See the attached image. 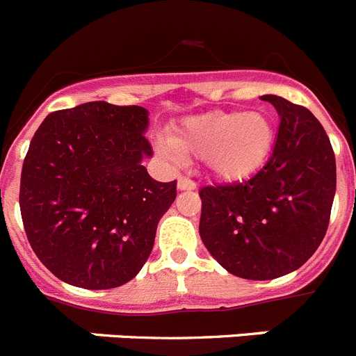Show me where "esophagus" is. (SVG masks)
Instances as JSON below:
<instances>
[{"instance_id": "esophagus-1", "label": "esophagus", "mask_w": 356, "mask_h": 356, "mask_svg": "<svg viewBox=\"0 0 356 356\" xmlns=\"http://www.w3.org/2000/svg\"><path fill=\"white\" fill-rule=\"evenodd\" d=\"M177 188L181 189V191H188V189L197 188V182H195L193 179H189V177H179Z\"/></svg>"}]
</instances>
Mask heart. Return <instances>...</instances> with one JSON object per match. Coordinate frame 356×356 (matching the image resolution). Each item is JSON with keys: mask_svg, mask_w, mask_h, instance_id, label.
Segmentation results:
<instances>
[{"mask_svg": "<svg viewBox=\"0 0 356 356\" xmlns=\"http://www.w3.org/2000/svg\"><path fill=\"white\" fill-rule=\"evenodd\" d=\"M274 144V121L257 111L207 112L186 119L172 135V145L179 152L205 156L207 167L225 181H241L257 174Z\"/></svg>", "mask_w": 356, "mask_h": 356, "instance_id": "heart-1", "label": "heart"}]
</instances>
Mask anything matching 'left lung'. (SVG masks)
Segmentation results:
<instances>
[{
  "label": "left lung",
  "mask_w": 356,
  "mask_h": 356,
  "mask_svg": "<svg viewBox=\"0 0 356 356\" xmlns=\"http://www.w3.org/2000/svg\"><path fill=\"white\" fill-rule=\"evenodd\" d=\"M281 115L270 158L245 181L200 189V237L230 274L281 277L313 257L327 234L335 154L323 126L302 105L265 95Z\"/></svg>",
  "instance_id": "obj_1"
}]
</instances>
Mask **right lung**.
Wrapping results in <instances>:
<instances>
[{
    "label": "right lung",
    "instance_id": "add662e5",
    "mask_svg": "<svg viewBox=\"0 0 356 356\" xmlns=\"http://www.w3.org/2000/svg\"><path fill=\"white\" fill-rule=\"evenodd\" d=\"M138 105L82 103L45 118L21 174V216L33 251L56 277L86 290L131 281L152 251L177 181L142 165L152 147Z\"/></svg>",
    "mask_w": 356,
    "mask_h": 356
}]
</instances>
